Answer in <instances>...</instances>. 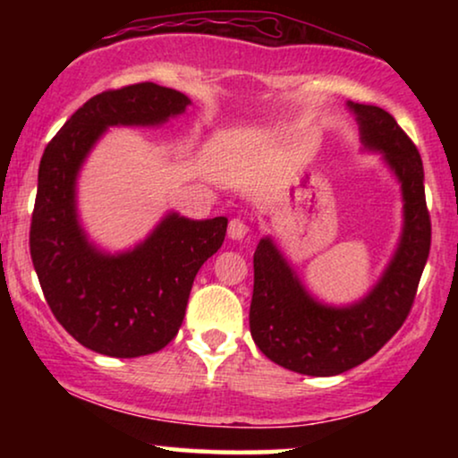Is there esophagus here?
Segmentation results:
<instances>
[{
	"label": "esophagus",
	"instance_id": "1",
	"mask_svg": "<svg viewBox=\"0 0 458 458\" xmlns=\"http://www.w3.org/2000/svg\"><path fill=\"white\" fill-rule=\"evenodd\" d=\"M250 233V227L240 218H233V221L229 223V237L231 240H243Z\"/></svg>",
	"mask_w": 458,
	"mask_h": 458
}]
</instances>
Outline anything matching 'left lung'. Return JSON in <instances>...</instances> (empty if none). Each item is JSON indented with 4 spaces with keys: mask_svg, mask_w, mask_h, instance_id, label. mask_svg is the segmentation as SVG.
I'll use <instances>...</instances> for the list:
<instances>
[{
    "mask_svg": "<svg viewBox=\"0 0 458 458\" xmlns=\"http://www.w3.org/2000/svg\"><path fill=\"white\" fill-rule=\"evenodd\" d=\"M348 106L359 121L365 148L384 154L403 185V237L384 277L360 302L335 309L317 302L304 290L271 237L260 240L254 252L252 340L267 359L315 377L340 375L360 365L403 327L415 302L431 243L423 162L417 146L390 112L367 104Z\"/></svg>",
    "mask_w": 458,
    "mask_h": 458,
    "instance_id": "1",
    "label": "left lung"
}]
</instances>
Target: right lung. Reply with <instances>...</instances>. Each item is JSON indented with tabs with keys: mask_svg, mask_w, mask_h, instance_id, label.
<instances>
[{
	"mask_svg": "<svg viewBox=\"0 0 458 458\" xmlns=\"http://www.w3.org/2000/svg\"><path fill=\"white\" fill-rule=\"evenodd\" d=\"M190 98L156 83L93 96L41 156L30 259L58 323L93 352L135 359L158 352L183 323L199 267L223 246L227 218L168 215L146 242L123 254L93 248L77 221L74 183L108 127H154L185 112Z\"/></svg>",
	"mask_w": 458,
	"mask_h": 458,
	"instance_id": "add662e5",
	"label": "right lung"
}]
</instances>
